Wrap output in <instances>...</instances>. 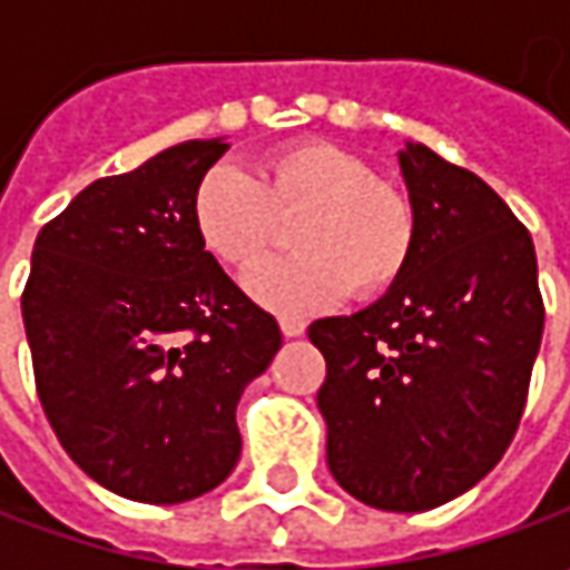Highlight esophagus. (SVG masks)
I'll return each mask as SVG.
<instances>
[{
	"label": "esophagus",
	"mask_w": 570,
	"mask_h": 570,
	"mask_svg": "<svg viewBox=\"0 0 570 570\" xmlns=\"http://www.w3.org/2000/svg\"><path fill=\"white\" fill-rule=\"evenodd\" d=\"M278 326H282V336H288V340H295L304 333V320H295V317H282L278 320Z\"/></svg>",
	"instance_id": "34e87169"
}]
</instances>
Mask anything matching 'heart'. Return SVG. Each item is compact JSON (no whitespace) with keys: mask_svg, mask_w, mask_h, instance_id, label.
<instances>
[{"mask_svg":"<svg viewBox=\"0 0 570 570\" xmlns=\"http://www.w3.org/2000/svg\"><path fill=\"white\" fill-rule=\"evenodd\" d=\"M292 256L269 259L247 292L285 317H304L345 292L374 297L403 275L415 222L393 187L330 142H295L273 151L256 174L212 167L193 193V225L208 253L250 269L275 237V218H295Z\"/></svg>","mask_w":570,"mask_h":570,"instance_id":"obj_1","label":"heart"}]
</instances>
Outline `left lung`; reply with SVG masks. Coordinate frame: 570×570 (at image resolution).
I'll use <instances>...</instances> for the list:
<instances>
[{
  "label": "left lung",
  "mask_w": 570,
  "mask_h": 570,
  "mask_svg": "<svg viewBox=\"0 0 570 570\" xmlns=\"http://www.w3.org/2000/svg\"><path fill=\"white\" fill-rule=\"evenodd\" d=\"M396 158L415 222L403 275L307 336L326 358L317 405L333 479L367 508L415 514L504 456L546 311L533 237L508 203L428 145Z\"/></svg>",
  "instance_id": "left-lung-1"
}]
</instances>
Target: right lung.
Returning <instances> with one entry per match:
<instances>
[{
  "label": "right lung",
  "mask_w": 570,
  "mask_h": 570,
  "mask_svg": "<svg viewBox=\"0 0 570 570\" xmlns=\"http://www.w3.org/2000/svg\"><path fill=\"white\" fill-rule=\"evenodd\" d=\"M225 139L170 145L78 193L37 234L21 317L59 444L107 492L180 504L240 460L234 412L282 333L193 225Z\"/></svg>",
  "instance_id": "obj_1"
}]
</instances>
